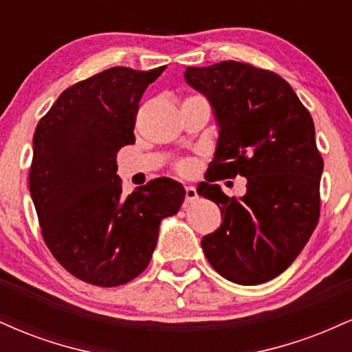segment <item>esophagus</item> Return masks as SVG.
Wrapping results in <instances>:
<instances>
[{
    "label": "esophagus",
    "instance_id": "34e87169",
    "mask_svg": "<svg viewBox=\"0 0 352 352\" xmlns=\"http://www.w3.org/2000/svg\"><path fill=\"white\" fill-rule=\"evenodd\" d=\"M197 197H199V195H197L195 187H190V185H188V187H185V200L193 201L197 199Z\"/></svg>",
    "mask_w": 352,
    "mask_h": 352
}]
</instances>
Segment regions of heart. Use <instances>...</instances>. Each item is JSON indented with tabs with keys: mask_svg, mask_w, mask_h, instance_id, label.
I'll list each match as a JSON object with an SVG mask.
<instances>
[{
	"mask_svg": "<svg viewBox=\"0 0 352 352\" xmlns=\"http://www.w3.org/2000/svg\"><path fill=\"white\" fill-rule=\"evenodd\" d=\"M188 168H190L188 164H182V165H180V170H182V172H188Z\"/></svg>",
	"mask_w": 352,
	"mask_h": 352,
	"instance_id": "b5f03b06",
	"label": "heart"
}]
</instances>
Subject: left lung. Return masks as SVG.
Segmentation results:
<instances>
[{
  "label": "left lung",
  "instance_id": "8db88e82",
  "mask_svg": "<svg viewBox=\"0 0 352 352\" xmlns=\"http://www.w3.org/2000/svg\"><path fill=\"white\" fill-rule=\"evenodd\" d=\"M188 86L205 96L218 139L208 181L236 175L247 193L230 199L201 182L197 193L215 201L221 225L201 238L217 273L236 285H260L296 260L316 228L322 159L309 112L274 72L238 60L187 67Z\"/></svg>",
  "mask_w": 352,
  "mask_h": 352
}]
</instances>
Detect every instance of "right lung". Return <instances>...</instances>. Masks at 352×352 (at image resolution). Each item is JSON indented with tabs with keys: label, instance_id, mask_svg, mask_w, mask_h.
Segmentation results:
<instances>
[{
	"label": "right lung",
	"instance_id": "add662e5",
	"mask_svg": "<svg viewBox=\"0 0 352 352\" xmlns=\"http://www.w3.org/2000/svg\"><path fill=\"white\" fill-rule=\"evenodd\" d=\"M165 71L111 67L74 84L39 120L30 190L43 238L64 268L96 286H119L151 263L159 227L185 199L160 177L122 193L117 151L135 142L144 91Z\"/></svg>",
	"mask_w": 352,
	"mask_h": 352
}]
</instances>
